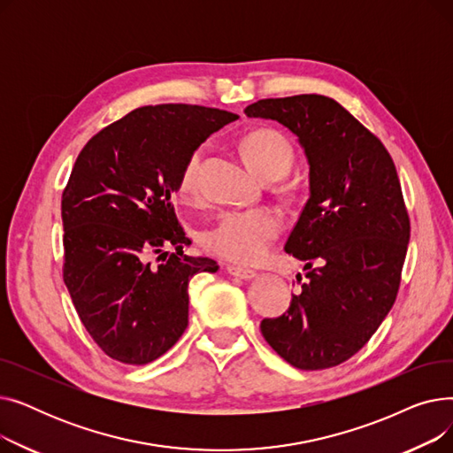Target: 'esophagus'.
Masks as SVG:
<instances>
[{
	"label": "esophagus",
	"mask_w": 453,
	"mask_h": 453,
	"mask_svg": "<svg viewBox=\"0 0 453 453\" xmlns=\"http://www.w3.org/2000/svg\"><path fill=\"white\" fill-rule=\"evenodd\" d=\"M227 273L236 279H244V280H251L257 277V272H253L250 268H241V266H227Z\"/></svg>",
	"instance_id": "34e87169"
}]
</instances>
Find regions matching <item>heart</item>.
I'll return each mask as SVG.
<instances>
[{"mask_svg": "<svg viewBox=\"0 0 453 453\" xmlns=\"http://www.w3.org/2000/svg\"><path fill=\"white\" fill-rule=\"evenodd\" d=\"M242 152L251 169L268 181L287 176L294 165L290 141L275 130H257L242 141ZM200 150L190 154L183 165L178 193L185 200L198 196ZM280 233L279 214L268 207L227 211L203 231L202 242L207 251L236 265H253L263 258Z\"/></svg>", "mask_w": 453, "mask_h": 453, "instance_id": "b5f03b06", "label": "heart"}]
</instances>
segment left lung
I'll use <instances>...</instances> for the list:
<instances>
[{"instance_id": "1", "label": "left lung", "mask_w": 453, "mask_h": 453, "mask_svg": "<svg viewBox=\"0 0 453 453\" xmlns=\"http://www.w3.org/2000/svg\"><path fill=\"white\" fill-rule=\"evenodd\" d=\"M244 113L292 130L311 165V198L284 246L304 260L308 280L260 332L297 369L336 367L371 340L398 294L411 227L395 163L325 95L263 99Z\"/></svg>"}]
</instances>
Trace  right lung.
I'll use <instances>...</instances> for the list:
<instances>
[{
	"label": "right lung",
	"mask_w": 453,
	"mask_h": 453,
	"mask_svg": "<svg viewBox=\"0 0 453 453\" xmlns=\"http://www.w3.org/2000/svg\"><path fill=\"white\" fill-rule=\"evenodd\" d=\"M239 119L196 104L142 106L95 134L62 193L64 282L75 311L110 358L145 365L188 325V280L219 270L183 255L190 241L171 195L187 157ZM177 253L152 265L150 252Z\"/></svg>",
	"instance_id": "add662e5"
}]
</instances>
